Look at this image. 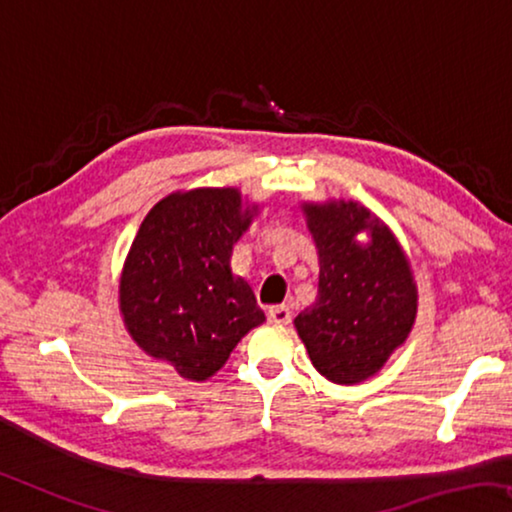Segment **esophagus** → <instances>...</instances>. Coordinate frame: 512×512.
Masks as SVG:
<instances>
[{"instance_id":"1","label":"esophagus","mask_w":512,"mask_h":512,"mask_svg":"<svg viewBox=\"0 0 512 512\" xmlns=\"http://www.w3.org/2000/svg\"><path fill=\"white\" fill-rule=\"evenodd\" d=\"M269 320L276 322V325H287V322L292 320V311H290V308H287L285 304L271 306V308H269Z\"/></svg>"}]
</instances>
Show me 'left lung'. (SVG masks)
Instances as JSON below:
<instances>
[{
    "label": "left lung",
    "instance_id": "1",
    "mask_svg": "<svg viewBox=\"0 0 512 512\" xmlns=\"http://www.w3.org/2000/svg\"><path fill=\"white\" fill-rule=\"evenodd\" d=\"M320 262L318 299L294 318L308 357L336 385L376 376L417 315V285L392 229L357 201L304 204ZM364 233L366 242H359Z\"/></svg>",
    "mask_w": 512,
    "mask_h": 512
}]
</instances>
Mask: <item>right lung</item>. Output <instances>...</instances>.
Here are the masks:
<instances>
[{
  "mask_svg": "<svg viewBox=\"0 0 512 512\" xmlns=\"http://www.w3.org/2000/svg\"><path fill=\"white\" fill-rule=\"evenodd\" d=\"M257 215L236 187L174 192L150 208L120 273V313L150 357L201 383L266 320L232 273V250Z\"/></svg>",
  "mask_w": 512,
  "mask_h": 512,
  "instance_id": "add662e5",
  "label": "right lung"
}]
</instances>
